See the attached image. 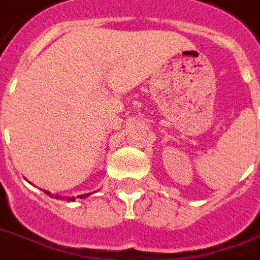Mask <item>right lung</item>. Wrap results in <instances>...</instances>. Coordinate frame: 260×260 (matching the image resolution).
<instances>
[{"label":"right lung","mask_w":260,"mask_h":260,"mask_svg":"<svg viewBox=\"0 0 260 260\" xmlns=\"http://www.w3.org/2000/svg\"><path fill=\"white\" fill-rule=\"evenodd\" d=\"M46 193H47V194H50L49 193V191H46ZM87 196H89V194H83V196H79V197H78V198H84V197H87ZM55 198H58V196H55ZM74 200H75V198H70V201H74Z\"/></svg>","instance_id":"right-lung-1"}]
</instances>
